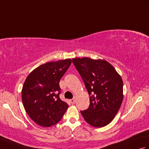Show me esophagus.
I'll return each mask as SVG.
<instances>
[{"label": "esophagus", "mask_w": 149, "mask_h": 149, "mask_svg": "<svg viewBox=\"0 0 149 149\" xmlns=\"http://www.w3.org/2000/svg\"><path fill=\"white\" fill-rule=\"evenodd\" d=\"M75 99H71V100H70V103L72 104L75 103Z\"/></svg>", "instance_id": "1"}]
</instances>
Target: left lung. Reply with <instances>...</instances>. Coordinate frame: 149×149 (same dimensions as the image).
Listing matches in <instances>:
<instances>
[{
  "label": "left lung",
  "mask_w": 149,
  "mask_h": 149,
  "mask_svg": "<svg viewBox=\"0 0 149 149\" xmlns=\"http://www.w3.org/2000/svg\"><path fill=\"white\" fill-rule=\"evenodd\" d=\"M90 95V104L81 113L88 123L95 127L112 121L123 100V81L115 68L105 60L89 58L72 59Z\"/></svg>",
  "instance_id": "obj_1"
}]
</instances>
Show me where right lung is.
I'll list each match as a JSON object with an SVG mask.
<instances>
[{
	"label": "right lung",
	"mask_w": 149,
	"mask_h": 149,
	"mask_svg": "<svg viewBox=\"0 0 149 149\" xmlns=\"http://www.w3.org/2000/svg\"><path fill=\"white\" fill-rule=\"evenodd\" d=\"M72 59L48 62L28 75L22 90L26 111L42 127H49L58 123L68 105L59 98V81L71 65Z\"/></svg>",
	"instance_id": "right-lung-1"
}]
</instances>
